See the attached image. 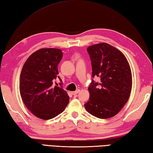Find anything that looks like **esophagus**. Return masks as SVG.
Returning a JSON list of instances; mask_svg holds the SVG:
<instances>
[{"instance_id": "1", "label": "esophagus", "mask_w": 153, "mask_h": 153, "mask_svg": "<svg viewBox=\"0 0 153 153\" xmlns=\"http://www.w3.org/2000/svg\"><path fill=\"white\" fill-rule=\"evenodd\" d=\"M79 92V90H77L76 91H72V94H73V95H76V94H78Z\"/></svg>"}]
</instances>
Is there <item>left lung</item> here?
I'll return each mask as SVG.
<instances>
[{"label":"left lung","mask_w":153,"mask_h":153,"mask_svg":"<svg viewBox=\"0 0 153 153\" xmlns=\"http://www.w3.org/2000/svg\"><path fill=\"white\" fill-rule=\"evenodd\" d=\"M92 77L88 88L90 98L86 110L99 118H109L120 112L128 100L132 89V74L124 55L114 47L102 43L88 47Z\"/></svg>","instance_id":"obj_1"}]
</instances>
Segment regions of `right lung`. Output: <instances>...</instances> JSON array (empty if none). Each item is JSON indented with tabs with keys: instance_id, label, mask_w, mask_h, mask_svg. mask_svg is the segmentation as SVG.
I'll list each match as a JSON object with an SVG mask.
<instances>
[{
	"instance_id": "1",
	"label": "right lung",
	"mask_w": 153,
	"mask_h": 153,
	"mask_svg": "<svg viewBox=\"0 0 153 153\" xmlns=\"http://www.w3.org/2000/svg\"><path fill=\"white\" fill-rule=\"evenodd\" d=\"M63 57L61 49L44 48L32 53L25 63L20 77V94L26 107L43 120L55 117L69 103L68 93L53 85L58 77L57 65Z\"/></svg>"
}]
</instances>
